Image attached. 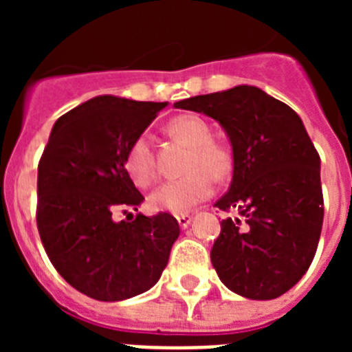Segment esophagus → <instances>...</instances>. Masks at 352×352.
<instances>
[{"label":"esophagus","instance_id":"1","mask_svg":"<svg viewBox=\"0 0 352 352\" xmlns=\"http://www.w3.org/2000/svg\"><path fill=\"white\" fill-rule=\"evenodd\" d=\"M190 222H192V217L188 213L179 214V217H178V223H179V227H182V229H186V227L190 226Z\"/></svg>","mask_w":352,"mask_h":352}]
</instances>
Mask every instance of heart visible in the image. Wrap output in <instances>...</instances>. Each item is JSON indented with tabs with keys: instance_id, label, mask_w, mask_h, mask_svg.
<instances>
[{
	"instance_id": "obj_1",
	"label": "heart",
	"mask_w": 352,
	"mask_h": 352,
	"mask_svg": "<svg viewBox=\"0 0 352 352\" xmlns=\"http://www.w3.org/2000/svg\"><path fill=\"white\" fill-rule=\"evenodd\" d=\"M167 132L174 139L190 146L185 170L188 174L170 179L149 195V208L164 213L183 214L213 194V177L226 179L232 170L231 151L226 144L213 141L210 123L195 114H182L169 121ZM125 170L138 186H149L157 178V166L151 139L141 133L133 139L125 155Z\"/></svg>"
}]
</instances>
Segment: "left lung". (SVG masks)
<instances>
[{
    "mask_svg": "<svg viewBox=\"0 0 352 352\" xmlns=\"http://www.w3.org/2000/svg\"><path fill=\"white\" fill-rule=\"evenodd\" d=\"M174 107L213 118L231 142L232 182L214 206L238 217L220 223L211 248L214 272L248 300L282 296L309 270L324 214L321 158L303 121L248 84Z\"/></svg>",
    "mask_w": 352,
    "mask_h": 352,
    "instance_id": "8db88e82",
    "label": "left lung"
}]
</instances>
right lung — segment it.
Masks as SVG:
<instances>
[{
	"mask_svg": "<svg viewBox=\"0 0 352 352\" xmlns=\"http://www.w3.org/2000/svg\"><path fill=\"white\" fill-rule=\"evenodd\" d=\"M166 107L95 96L56 121L40 158V239L58 273L93 300H129L153 287L179 236L169 213L114 220L144 201L126 174L125 155Z\"/></svg>",
	"mask_w": 352,
	"mask_h": 352,
	"instance_id": "obj_1",
	"label": "right lung"
}]
</instances>
